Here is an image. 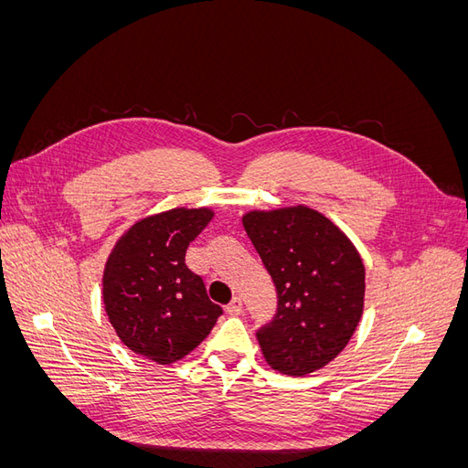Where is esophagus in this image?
<instances>
[{"mask_svg":"<svg viewBox=\"0 0 468 468\" xmlns=\"http://www.w3.org/2000/svg\"><path fill=\"white\" fill-rule=\"evenodd\" d=\"M242 310H244V303H242V299H239V296H234L232 303L226 306V313L232 314V316L242 314Z\"/></svg>","mask_w":468,"mask_h":468,"instance_id":"obj_1","label":"esophagus"}]
</instances>
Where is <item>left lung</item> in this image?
<instances>
[{
    "label": "left lung",
    "mask_w": 468,
    "mask_h": 468,
    "mask_svg": "<svg viewBox=\"0 0 468 468\" xmlns=\"http://www.w3.org/2000/svg\"><path fill=\"white\" fill-rule=\"evenodd\" d=\"M242 224L277 289V314L258 330L267 365L291 377L322 369L347 346L363 314L357 248L304 205L250 210Z\"/></svg>",
    "instance_id": "8db88e82"
}]
</instances>
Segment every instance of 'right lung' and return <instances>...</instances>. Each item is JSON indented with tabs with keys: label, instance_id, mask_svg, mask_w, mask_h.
I'll use <instances>...</instances> for the list:
<instances>
[{
	"label": "right lung",
	"instance_id": "1",
	"mask_svg": "<svg viewBox=\"0 0 468 468\" xmlns=\"http://www.w3.org/2000/svg\"><path fill=\"white\" fill-rule=\"evenodd\" d=\"M215 217L207 207H177L140 218L109 253L103 304L121 342L160 365L186 357L222 314L186 251Z\"/></svg>",
	"mask_w": 468,
	"mask_h": 468
}]
</instances>
